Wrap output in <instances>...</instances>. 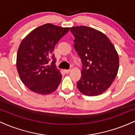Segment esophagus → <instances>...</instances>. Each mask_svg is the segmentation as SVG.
I'll return each instance as SVG.
<instances>
[{
    "mask_svg": "<svg viewBox=\"0 0 135 135\" xmlns=\"http://www.w3.org/2000/svg\"><path fill=\"white\" fill-rule=\"evenodd\" d=\"M70 71H71V70H70V69L69 70H65L64 72H65V74H69V73L70 72Z\"/></svg>",
    "mask_w": 135,
    "mask_h": 135,
    "instance_id": "1",
    "label": "esophagus"
}]
</instances>
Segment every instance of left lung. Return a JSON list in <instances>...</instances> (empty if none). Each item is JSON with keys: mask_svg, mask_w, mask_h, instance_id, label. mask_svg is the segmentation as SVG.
Listing matches in <instances>:
<instances>
[{"mask_svg": "<svg viewBox=\"0 0 135 135\" xmlns=\"http://www.w3.org/2000/svg\"><path fill=\"white\" fill-rule=\"evenodd\" d=\"M74 48L81 60V77L77 87L87 96L103 93L115 79L119 56L110 39L100 31L86 26L70 28Z\"/></svg>", "mask_w": 135, "mask_h": 135, "instance_id": "8db88e82", "label": "left lung"}]
</instances>
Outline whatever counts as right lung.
<instances>
[{"label":"right lung","mask_w":135,"mask_h":135,"mask_svg":"<svg viewBox=\"0 0 135 135\" xmlns=\"http://www.w3.org/2000/svg\"><path fill=\"white\" fill-rule=\"evenodd\" d=\"M69 31L50 23L32 30L21 41L16 68L23 83L31 91L47 94L58 87L62 75L55 66V45Z\"/></svg>","instance_id":"1"}]
</instances>
